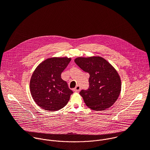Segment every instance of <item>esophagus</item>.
Here are the masks:
<instances>
[{"mask_svg": "<svg viewBox=\"0 0 150 150\" xmlns=\"http://www.w3.org/2000/svg\"><path fill=\"white\" fill-rule=\"evenodd\" d=\"M80 90H81V87H80L79 85H76V86L75 87V88L74 89V91H76V92L79 91Z\"/></svg>", "mask_w": 150, "mask_h": 150, "instance_id": "34e87169", "label": "esophagus"}]
</instances>
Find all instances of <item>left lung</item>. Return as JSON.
Returning <instances> with one entry per match:
<instances>
[{"mask_svg":"<svg viewBox=\"0 0 150 150\" xmlns=\"http://www.w3.org/2000/svg\"><path fill=\"white\" fill-rule=\"evenodd\" d=\"M75 62L90 74L89 88L79 93L85 104L96 111L110 108L117 100L121 91V80L116 70L99 56L79 57L75 59Z\"/></svg>","mask_w":150,"mask_h":150,"instance_id":"left-lung-1","label":"left lung"}]
</instances>
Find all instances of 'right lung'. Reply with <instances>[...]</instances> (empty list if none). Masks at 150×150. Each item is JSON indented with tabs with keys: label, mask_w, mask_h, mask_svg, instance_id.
I'll return each instance as SVG.
<instances>
[{
	"label": "right lung",
	"mask_w": 150,
	"mask_h": 150,
	"mask_svg": "<svg viewBox=\"0 0 150 150\" xmlns=\"http://www.w3.org/2000/svg\"><path fill=\"white\" fill-rule=\"evenodd\" d=\"M71 60L68 57H52L42 62L34 71L30 83L33 98L41 108L57 111L65 107L73 91L61 74Z\"/></svg>",
	"instance_id": "obj_1"
}]
</instances>
